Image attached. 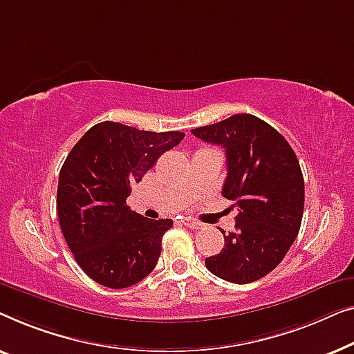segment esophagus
I'll list each match as a JSON object with an SVG mask.
<instances>
[{"label":"esophagus","mask_w":354,"mask_h":354,"mask_svg":"<svg viewBox=\"0 0 354 354\" xmlns=\"http://www.w3.org/2000/svg\"><path fill=\"white\" fill-rule=\"evenodd\" d=\"M181 223H183V225L186 226V227H191V229H201V227H202L201 223L194 221V220H191V218H184V220H183Z\"/></svg>","instance_id":"34e87169"}]
</instances>
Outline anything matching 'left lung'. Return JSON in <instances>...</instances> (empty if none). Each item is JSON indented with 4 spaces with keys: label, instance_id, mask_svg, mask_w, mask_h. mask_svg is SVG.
I'll list each match as a JSON object with an SVG mask.
<instances>
[{
    "label": "left lung",
    "instance_id": "left-lung-1",
    "mask_svg": "<svg viewBox=\"0 0 354 354\" xmlns=\"http://www.w3.org/2000/svg\"><path fill=\"white\" fill-rule=\"evenodd\" d=\"M191 133L225 149L223 197L237 207L236 229L221 231L225 247L205 258L207 270L232 283L255 282L283 260L300 231L305 181L298 158L277 129L250 113Z\"/></svg>",
    "mask_w": 354,
    "mask_h": 354
}]
</instances>
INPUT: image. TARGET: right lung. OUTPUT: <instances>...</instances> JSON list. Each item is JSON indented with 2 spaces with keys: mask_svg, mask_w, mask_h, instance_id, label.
Returning <instances> with one entry per match:
<instances>
[{
  "mask_svg": "<svg viewBox=\"0 0 354 354\" xmlns=\"http://www.w3.org/2000/svg\"><path fill=\"white\" fill-rule=\"evenodd\" d=\"M184 133H153L101 122L73 146L59 173L57 216L86 274L109 288L134 286L152 272L171 220H147L127 205L139 183Z\"/></svg>",
  "mask_w": 354,
  "mask_h": 354,
  "instance_id": "right-lung-1",
  "label": "right lung"
}]
</instances>
